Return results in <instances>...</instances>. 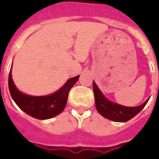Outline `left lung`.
<instances>
[{"mask_svg": "<svg viewBox=\"0 0 159 159\" xmlns=\"http://www.w3.org/2000/svg\"><path fill=\"white\" fill-rule=\"evenodd\" d=\"M93 92H94L95 103L97 111L105 118L116 122H126L129 120L143 110L149 100L148 98L143 104L134 107L121 106L106 99L94 81H93Z\"/></svg>", "mask_w": 159, "mask_h": 159, "instance_id": "left-lung-1", "label": "left lung"}]
</instances>
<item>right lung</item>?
Instances as JSON below:
<instances>
[{
  "instance_id": "1",
  "label": "right lung",
  "mask_w": 159,
  "mask_h": 159,
  "mask_svg": "<svg viewBox=\"0 0 159 159\" xmlns=\"http://www.w3.org/2000/svg\"><path fill=\"white\" fill-rule=\"evenodd\" d=\"M79 76L70 78L58 91L43 97H34L24 94L19 91L11 77V70L9 73V91L11 97L20 108L29 116L38 120H47L59 115L64 110L67 97Z\"/></svg>"
}]
</instances>
